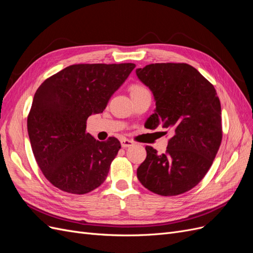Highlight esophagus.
Returning <instances> with one entry per match:
<instances>
[{
  "mask_svg": "<svg viewBox=\"0 0 253 253\" xmlns=\"http://www.w3.org/2000/svg\"><path fill=\"white\" fill-rule=\"evenodd\" d=\"M132 145H134V142L132 140L129 139H121V147L124 149H126V148H129L132 147Z\"/></svg>",
  "mask_w": 253,
  "mask_h": 253,
  "instance_id": "esophagus-1",
  "label": "esophagus"
}]
</instances>
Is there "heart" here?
I'll return each instance as SVG.
<instances>
[{"instance_id": "heart-1", "label": "heart", "mask_w": 253, "mask_h": 253, "mask_svg": "<svg viewBox=\"0 0 253 253\" xmlns=\"http://www.w3.org/2000/svg\"><path fill=\"white\" fill-rule=\"evenodd\" d=\"M128 90H129V94H131V97H138L142 94L149 93V90L143 85H140V84H133V85L129 86Z\"/></svg>"}]
</instances>
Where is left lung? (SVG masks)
I'll return each instance as SVG.
<instances>
[{
  "label": "left lung",
  "instance_id": "obj_1",
  "mask_svg": "<svg viewBox=\"0 0 253 253\" xmlns=\"http://www.w3.org/2000/svg\"><path fill=\"white\" fill-rule=\"evenodd\" d=\"M137 77L154 95L156 110L150 129H172L164 154L150 145L137 177L151 192L174 196L194 188L209 171L223 138L216 90L187 63H155L137 68Z\"/></svg>",
  "mask_w": 253,
  "mask_h": 253
}]
</instances>
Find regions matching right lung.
<instances>
[{
	"instance_id": "right-lung-1",
	"label": "right lung",
	"mask_w": 253,
	"mask_h": 253,
	"mask_svg": "<svg viewBox=\"0 0 253 253\" xmlns=\"http://www.w3.org/2000/svg\"><path fill=\"white\" fill-rule=\"evenodd\" d=\"M135 66L74 64L37 89L27 117L28 136L36 162L51 185L79 195L102 185L121 145L115 137L96 140L86 133V120L103 112Z\"/></svg>"
}]
</instances>
